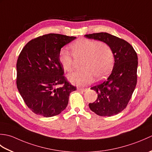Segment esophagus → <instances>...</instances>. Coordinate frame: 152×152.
<instances>
[{
	"mask_svg": "<svg viewBox=\"0 0 152 152\" xmlns=\"http://www.w3.org/2000/svg\"><path fill=\"white\" fill-rule=\"evenodd\" d=\"M77 89H78V91H82V92H83V91H86V90H87V89H86V88H77Z\"/></svg>",
	"mask_w": 152,
	"mask_h": 152,
	"instance_id": "1",
	"label": "esophagus"
}]
</instances>
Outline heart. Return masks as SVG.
Segmentation results:
<instances>
[{
    "mask_svg": "<svg viewBox=\"0 0 152 152\" xmlns=\"http://www.w3.org/2000/svg\"><path fill=\"white\" fill-rule=\"evenodd\" d=\"M71 55L65 50L59 53V59L64 71L71 72L76 61H81V70L69 74L68 80L76 86H86L94 79L102 80L107 76L114 62L110 46L103 42L80 38L70 45Z\"/></svg>",
    "mask_w": 152,
    "mask_h": 152,
    "instance_id": "1",
    "label": "heart"
}]
</instances>
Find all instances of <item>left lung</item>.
<instances>
[{"instance_id":"1","label":"left lung","mask_w":152,"mask_h":152,"mask_svg":"<svg viewBox=\"0 0 152 152\" xmlns=\"http://www.w3.org/2000/svg\"><path fill=\"white\" fill-rule=\"evenodd\" d=\"M84 37L108 44L114 56V64L110 76L91 88L97 93L98 97L94 102L89 103V108L101 116L118 114L127 106L137 85V54L127 41L107 33Z\"/></svg>"}]
</instances>
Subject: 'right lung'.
<instances>
[{"instance_id":"right-lung-1","label":"right lung","mask_w":152,"mask_h":152,"mask_svg":"<svg viewBox=\"0 0 152 152\" xmlns=\"http://www.w3.org/2000/svg\"><path fill=\"white\" fill-rule=\"evenodd\" d=\"M75 37L48 34L28 42L16 64L18 89L28 108L48 118L63 111L76 87L67 82L59 62L61 49ZM58 85H63L56 88Z\"/></svg>"}]
</instances>
